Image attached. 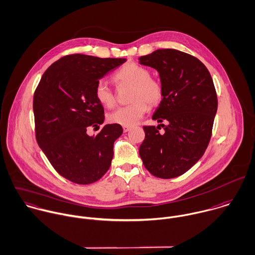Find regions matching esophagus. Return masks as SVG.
<instances>
[{
  "label": "esophagus",
  "instance_id": "obj_1",
  "mask_svg": "<svg viewBox=\"0 0 255 255\" xmlns=\"http://www.w3.org/2000/svg\"><path fill=\"white\" fill-rule=\"evenodd\" d=\"M131 130V127H128V126H123V131L124 132H128Z\"/></svg>",
  "mask_w": 255,
  "mask_h": 255
}]
</instances>
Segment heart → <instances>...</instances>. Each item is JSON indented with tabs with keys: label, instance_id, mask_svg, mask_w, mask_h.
<instances>
[{
	"label": "heart",
	"instance_id": "b5f03b06",
	"mask_svg": "<svg viewBox=\"0 0 255 255\" xmlns=\"http://www.w3.org/2000/svg\"><path fill=\"white\" fill-rule=\"evenodd\" d=\"M121 84L133 87L131 101L134 102L128 106H121L108 115L111 123L122 126H134L148 111L150 105H155L161 101L163 91L161 84L151 78L150 71L136 63L124 65L114 76ZM97 100L102 105L111 108L115 105V96L106 81L101 80L96 86Z\"/></svg>",
	"mask_w": 255,
	"mask_h": 255
}]
</instances>
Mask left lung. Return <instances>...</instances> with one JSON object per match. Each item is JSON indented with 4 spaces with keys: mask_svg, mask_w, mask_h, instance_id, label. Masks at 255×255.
Masks as SVG:
<instances>
[{
    "mask_svg": "<svg viewBox=\"0 0 255 255\" xmlns=\"http://www.w3.org/2000/svg\"><path fill=\"white\" fill-rule=\"evenodd\" d=\"M139 63L158 73L163 95L152 118L167 121L165 126H144L140 156L154 176L177 177L201 158L209 144L218 108L212 77L200 60L175 49L155 50Z\"/></svg>",
    "mask_w": 255,
    "mask_h": 255,
    "instance_id": "left-lung-1",
    "label": "left lung"
}]
</instances>
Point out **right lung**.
<instances>
[{"mask_svg": "<svg viewBox=\"0 0 255 255\" xmlns=\"http://www.w3.org/2000/svg\"><path fill=\"white\" fill-rule=\"evenodd\" d=\"M125 62L81 54L62 57L45 71L34 93L37 143L57 172L72 182H96L111 164L122 127L107 124L93 136L87 130L104 121L98 82Z\"/></svg>", "mask_w": 255, "mask_h": 255, "instance_id": "obj_1", "label": "right lung"}]
</instances>
